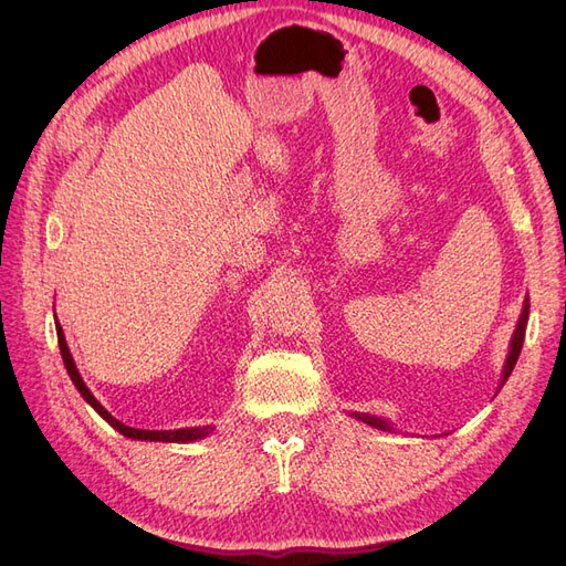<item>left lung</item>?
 <instances>
[{"instance_id": "left-lung-1", "label": "left lung", "mask_w": 566, "mask_h": 566, "mask_svg": "<svg viewBox=\"0 0 566 566\" xmlns=\"http://www.w3.org/2000/svg\"><path fill=\"white\" fill-rule=\"evenodd\" d=\"M526 323H528V297H524L522 314H520V321H517V328H515V333H512V337H510V347H507V356H505V364H503V373H501L499 391H501V387L507 382V378L512 375V370H515V364H517L520 352H522V345H524ZM349 416H352V418H356V420L366 422V424H370V427H375V430H382V432H397V427H394V424H391L387 418H382V416L356 413V410H352Z\"/></svg>"}]
</instances>
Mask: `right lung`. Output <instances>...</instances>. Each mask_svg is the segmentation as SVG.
Here are the masks:
<instances>
[{
    "mask_svg": "<svg viewBox=\"0 0 566 566\" xmlns=\"http://www.w3.org/2000/svg\"><path fill=\"white\" fill-rule=\"evenodd\" d=\"M56 335H59V349H61V356H63V364H65V370H67V375H71V380H73V385L77 387V391L82 394V399L87 401L96 413L104 418L111 427H115V430L119 432V434H125L127 439H139V441H165V443H188V441H198V439H205V437H210L212 432H214V427L212 424H202V427H181V430H136V427H127L125 422H119L117 418H113L108 410L101 406L98 401H96V397L94 394L90 391V387L84 385V380H82V375H80V370H77V366H75V358H73V354H71V349H67V342H65V335H63V328H61V323H59V318H56Z\"/></svg>",
    "mask_w": 566,
    "mask_h": 566,
    "instance_id": "obj_1",
    "label": "right lung"
}]
</instances>
